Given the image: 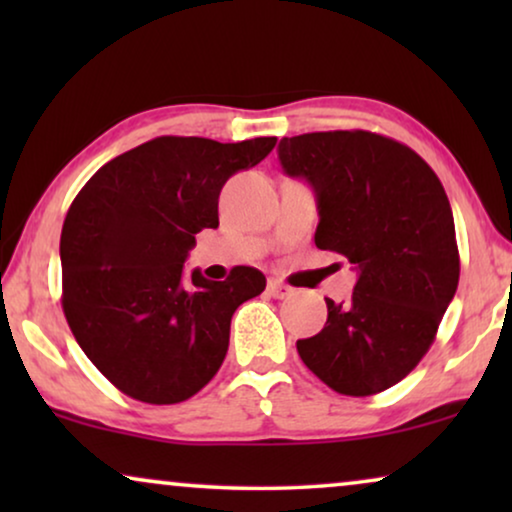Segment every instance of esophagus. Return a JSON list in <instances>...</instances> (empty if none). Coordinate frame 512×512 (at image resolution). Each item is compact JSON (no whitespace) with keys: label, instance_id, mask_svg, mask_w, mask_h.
Listing matches in <instances>:
<instances>
[{"label":"esophagus","instance_id":"34e87169","mask_svg":"<svg viewBox=\"0 0 512 512\" xmlns=\"http://www.w3.org/2000/svg\"><path fill=\"white\" fill-rule=\"evenodd\" d=\"M268 293L272 298H277V300H282V298H289L291 293H293V289L289 284H282V282H277V279H270L268 282Z\"/></svg>","mask_w":512,"mask_h":512}]
</instances>
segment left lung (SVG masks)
I'll return each mask as SVG.
<instances>
[{"label": "left lung", "mask_w": 512, "mask_h": 512, "mask_svg": "<svg viewBox=\"0 0 512 512\" xmlns=\"http://www.w3.org/2000/svg\"><path fill=\"white\" fill-rule=\"evenodd\" d=\"M277 153L317 195L314 244L359 270L352 300L326 298V326L296 342L300 359L338 394H380L429 352L457 293L445 188L410 146L368 130L284 137Z\"/></svg>", "instance_id": "1"}]
</instances>
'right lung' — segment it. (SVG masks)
I'll list each match as a JSON object with an SVG mask.
<instances>
[{
	"instance_id": "1",
	"label": "right lung",
	"mask_w": 512,
	"mask_h": 512,
	"mask_svg": "<svg viewBox=\"0 0 512 512\" xmlns=\"http://www.w3.org/2000/svg\"><path fill=\"white\" fill-rule=\"evenodd\" d=\"M277 137L221 144L156 137L102 165L76 195L60 235L62 310L95 368L130 398L172 405L205 387L228 352L230 319L265 289L237 265L209 282L184 261L219 226V193Z\"/></svg>"
}]
</instances>
